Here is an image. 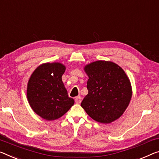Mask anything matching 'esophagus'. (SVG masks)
Here are the masks:
<instances>
[{
  "label": "esophagus",
  "mask_w": 159,
  "mask_h": 159,
  "mask_svg": "<svg viewBox=\"0 0 159 159\" xmlns=\"http://www.w3.org/2000/svg\"><path fill=\"white\" fill-rule=\"evenodd\" d=\"M81 100H82V98H80V96H77L76 98H75V102L77 103V104H80V102H81Z\"/></svg>",
  "instance_id": "34e87169"
}]
</instances>
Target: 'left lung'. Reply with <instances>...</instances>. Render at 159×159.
I'll return each mask as SVG.
<instances>
[{"mask_svg":"<svg viewBox=\"0 0 159 159\" xmlns=\"http://www.w3.org/2000/svg\"><path fill=\"white\" fill-rule=\"evenodd\" d=\"M89 93L81 107L96 122L108 124L121 117L129 104L132 86L122 68L112 61H97L85 66Z\"/></svg>","mask_w":159,"mask_h":159,"instance_id":"1","label":"left lung"}]
</instances>
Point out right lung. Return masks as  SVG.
I'll return each instance as SVG.
<instances>
[{"instance_id": "obj_1", "label": "right lung", "mask_w": 159, "mask_h": 159, "mask_svg": "<svg viewBox=\"0 0 159 159\" xmlns=\"http://www.w3.org/2000/svg\"><path fill=\"white\" fill-rule=\"evenodd\" d=\"M65 70L61 63H45L37 67L30 78L27 100L33 111L44 120L61 117L74 104L62 82Z\"/></svg>"}]
</instances>
